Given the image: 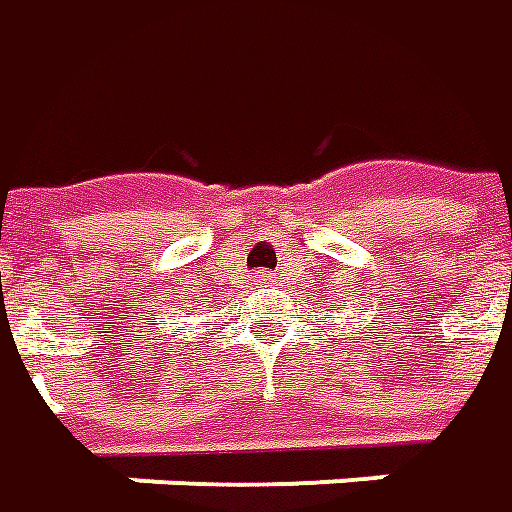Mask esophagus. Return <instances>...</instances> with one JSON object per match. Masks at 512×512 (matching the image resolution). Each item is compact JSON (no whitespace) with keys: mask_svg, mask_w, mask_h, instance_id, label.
<instances>
[{"mask_svg":"<svg viewBox=\"0 0 512 512\" xmlns=\"http://www.w3.org/2000/svg\"><path fill=\"white\" fill-rule=\"evenodd\" d=\"M256 279H259V284H270V281L276 279V276H273V273H270V270H262V273H259V276H256Z\"/></svg>","mask_w":512,"mask_h":512,"instance_id":"34e87169","label":"esophagus"}]
</instances>
